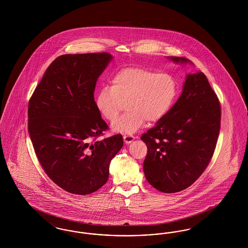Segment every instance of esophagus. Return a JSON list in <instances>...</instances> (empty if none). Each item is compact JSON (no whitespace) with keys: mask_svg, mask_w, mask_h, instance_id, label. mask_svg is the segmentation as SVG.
<instances>
[{"mask_svg":"<svg viewBox=\"0 0 248 248\" xmlns=\"http://www.w3.org/2000/svg\"><path fill=\"white\" fill-rule=\"evenodd\" d=\"M134 140H135V137L132 135L124 136V141L125 142V144H130L131 142L134 141Z\"/></svg>","mask_w":248,"mask_h":248,"instance_id":"obj_1","label":"esophagus"}]
</instances>
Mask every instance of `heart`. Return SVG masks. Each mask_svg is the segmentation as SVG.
Masks as SVG:
<instances>
[{
  "label": "heart",
  "instance_id": "obj_1",
  "mask_svg": "<svg viewBox=\"0 0 248 248\" xmlns=\"http://www.w3.org/2000/svg\"><path fill=\"white\" fill-rule=\"evenodd\" d=\"M177 93V81L167 72L144 68H124L95 95L94 103L102 117L112 122L126 102L127 112L112 124L114 132L131 135L140 129L146 120L158 122L169 111Z\"/></svg>",
  "mask_w": 248,
  "mask_h": 248
}]
</instances>
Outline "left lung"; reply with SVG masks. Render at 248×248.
Masks as SVG:
<instances>
[{"instance_id":"8db88e82","label":"left lung","mask_w":248,"mask_h":248,"mask_svg":"<svg viewBox=\"0 0 248 248\" xmlns=\"http://www.w3.org/2000/svg\"><path fill=\"white\" fill-rule=\"evenodd\" d=\"M177 64L189 59L167 57ZM221 110L217 94L202 72L189 73L182 93L164 118L143 134L148 147L143 171L156 189L174 193L187 189L212 158L220 129Z\"/></svg>"}]
</instances>
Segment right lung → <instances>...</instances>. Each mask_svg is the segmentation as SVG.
<instances>
[{
    "label": "right lung",
    "instance_id": "add662e5",
    "mask_svg": "<svg viewBox=\"0 0 248 248\" xmlns=\"http://www.w3.org/2000/svg\"><path fill=\"white\" fill-rule=\"evenodd\" d=\"M112 59L108 53L60 56L29 102V134L38 160L48 177L73 194L100 189L124 145L122 135L94 140L108 129L94 103L95 83Z\"/></svg>",
    "mask_w": 248,
    "mask_h": 248
}]
</instances>
